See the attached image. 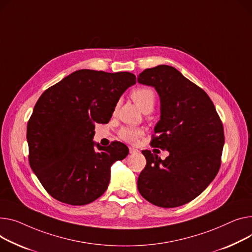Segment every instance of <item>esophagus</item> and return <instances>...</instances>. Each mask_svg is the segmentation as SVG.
Wrapping results in <instances>:
<instances>
[{"instance_id":"34e87169","label":"esophagus","mask_w":252,"mask_h":252,"mask_svg":"<svg viewBox=\"0 0 252 252\" xmlns=\"http://www.w3.org/2000/svg\"><path fill=\"white\" fill-rule=\"evenodd\" d=\"M138 152H139L138 149L129 147V153H130V154H135V153H138Z\"/></svg>"}]
</instances>
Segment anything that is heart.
<instances>
[{
    "mask_svg": "<svg viewBox=\"0 0 252 252\" xmlns=\"http://www.w3.org/2000/svg\"><path fill=\"white\" fill-rule=\"evenodd\" d=\"M130 97L144 112L152 111L156 103V93L153 88L148 86H141L135 88L130 92ZM117 106L119 105L116 104L114 109L115 111L117 109ZM143 133L144 129L141 127L125 126L120 130L119 137L126 143L135 144Z\"/></svg>",
    "mask_w": 252,
    "mask_h": 252,
    "instance_id": "b5f03b06",
    "label": "heart"
}]
</instances>
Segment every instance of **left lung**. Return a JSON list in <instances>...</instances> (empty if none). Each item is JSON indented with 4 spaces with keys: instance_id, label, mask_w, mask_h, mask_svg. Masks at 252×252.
<instances>
[{
    "instance_id": "left-lung-1",
    "label": "left lung",
    "mask_w": 252,
    "mask_h": 252,
    "mask_svg": "<svg viewBox=\"0 0 252 252\" xmlns=\"http://www.w3.org/2000/svg\"><path fill=\"white\" fill-rule=\"evenodd\" d=\"M138 82L155 87L160 96L161 119L150 145L169 151L165 160L142 151L147 164L138 189L161 208L188 204L219 172L225 142L222 121L209 95L173 66L146 69Z\"/></svg>"
}]
</instances>
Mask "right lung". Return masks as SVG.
<instances>
[{
  "instance_id": "add662e5",
  "label": "right lung",
  "mask_w": 252,
  "mask_h": 252,
  "mask_svg": "<svg viewBox=\"0 0 252 252\" xmlns=\"http://www.w3.org/2000/svg\"><path fill=\"white\" fill-rule=\"evenodd\" d=\"M136 81L128 72L79 70L46 89L27 124L28 160L44 189L72 206L87 205L107 189L110 167L128 154L121 142L92 141L122 94Z\"/></svg>"
}]
</instances>
